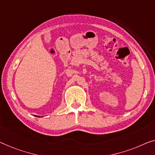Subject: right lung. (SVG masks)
<instances>
[{"label":"right lung","mask_w":155,"mask_h":155,"mask_svg":"<svg viewBox=\"0 0 155 155\" xmlns=\"http://www.w3.org/2000/svg\"><path fill=\"white\" fill-rule=\"evenodd\" d=\"M35 116H36V117H40V116H38V115H35Z\"/></svg>","instance_id":"add662e5"}]
</instances>
